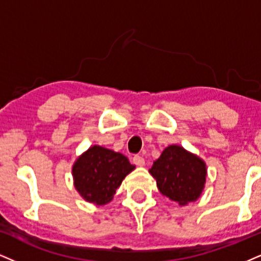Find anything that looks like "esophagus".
Here are the masks:
<instances>
[{
  "mask_svg": "<svg viewBox=\"0 0 261 261\" xmlns=\"http://www.w3.org/2000/svg\"><path fill=\"white\" fill-rule=\"evenodd\" d=\"M133 163L138 167H143L145 165V160H144V157H141L139 155H136L133 157Z\"/></svg>",
  "mask_w": 261,
  "mask_h": 261,
  "instance_id": "obj_1",
  "label": "esophagus"
}]
</instances>
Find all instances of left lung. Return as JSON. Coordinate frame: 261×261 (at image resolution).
<instances>
[{
    "label": "left lung",
    "instance_id": "8db88e82",
    "mask_svg": "<svg viewBox=\"0 0 261 261\" xmlns=\"http://www.w3.org/2000/svg\"><path fill=\"white\" fill-rule=\"evenodd\" d=\"M160 192L180 205L195 202L204 189L207 168L203 160L179 145H169L149 170Z\"/></svg>",
    "mask_w": 261,
    "mask_h": 261
}]
</instances>
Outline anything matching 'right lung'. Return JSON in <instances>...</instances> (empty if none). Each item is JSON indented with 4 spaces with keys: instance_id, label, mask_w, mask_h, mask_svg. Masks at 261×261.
Returning a JSON list of instances; mask_svg holds the SVG:
<instances>
[{
    "instance_id": "add662e5",
    "label": "right lung",
    "mask_w": 261,
    "mask_h": 261,
    "mask_svg": "<svg viewBox=\"0 0 261 261\" xmlns=\"http://www.w3.org/2000/svg\"><path fill=\"white\" fill-rule=\"evenodd\" d=\"M134 168L122 153L94 145L73 163V185L87 202L104 205L111 201L122 180Z\"/></svg>"
}]
</instances>
